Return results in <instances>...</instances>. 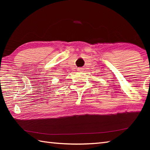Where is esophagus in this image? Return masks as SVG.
I'll return each mask as SVG.
<instances>
[{
    "label": "esophagus",
    "mask_w": 150,
    "mask_h": 150,
    "mask_svg": "<svg viewBox=\"0 0 150 150\" xmlns=\"http://www.w3.org/2000/svg\"><path fill=\"white\" fill-rule=\"evenodd\" d=\"M79 69V70H81V68H80V69Z\"/></svg>",
    "instance_id": "esophagus-1"
}]
</instances>
